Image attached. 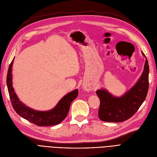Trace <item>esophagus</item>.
Returning a JSON list of instances; mask_svg holds the SVG:
<instances>
[{
	"mask_svg": "<svg viewBox=\"0 0 157 157\" xmlns=\"http://www.w3.org/2000/svg\"><path fill=\"white\" fill-rule=\"evenodd\" d=\"M83 89H84L85 90H87V91H89V90H90V88L89 87V86L84 85V86H83Z\"/></svg>",
	"mask_w": 157,
	"mask_h": 157,
	"instance_id": "1",
	"label": "esophagus"
}]
</instances>
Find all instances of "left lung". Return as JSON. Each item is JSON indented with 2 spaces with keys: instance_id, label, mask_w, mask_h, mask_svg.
Listing matches in <instances>:
<instances>
[{
  "instance_id": "left-lung-1",
  "label": "left lung",
  "mask_w": 157,
  "mask_h": 157,
  "mask_svg": "<svg viewBox=\"0 0 157 157\" xmlns=\"http://www.w3.org/2000/svg\"><path fill=\"white\" fill-rule=\"evenodd\" d=\"M144 57L145 55L142 52ZM146 58V57H145ZM149 64L145 59L140 78L122 97H115L104 89L97 90L100 99L98 117L105 122L119 123L130 119L143 104L149 89Z\"/></svg>"
}]
</instances>
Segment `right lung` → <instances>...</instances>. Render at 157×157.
Returning <instances> with one entry per match:
<instances>
[{
  "instance_id": "add662e5",
  "label": "right lung",
  "mask_w": 157,
  "mask_h": 157,
  "mask_svg": "<svg viewBox=\"0 0 157 157\" xmlns=\"http://www.w3.org/2000/svg\"><path fill=\"white\" fill-rule=\"evenodd\" d=\"M13 60L14 58L9 66L6 83L10 98L16 112L23 118L40 126H53L61 123L68 115L70 104L78 97V90L75 89L64 96L56 106L51 110L41 112L30 108L19 100L13 88L12 72Z\"/></svg>"
}]
</instances>
